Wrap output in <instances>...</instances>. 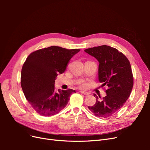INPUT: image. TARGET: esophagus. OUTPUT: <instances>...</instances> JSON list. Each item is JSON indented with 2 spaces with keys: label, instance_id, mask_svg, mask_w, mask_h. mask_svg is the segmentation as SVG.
I'll use <instances>...</instances> for the list:
<instances>
[{
  "label": "esophagus",
  "instance_id": "obj_1",
  "mask_svg": "<svg viewBox=\"0 0 150 150\" xmlns=\"http://www.w3.org/2000/svg\"><path fill=\"white\" fill-rule=\"evenodd\" d=\"M81 93H82V94H84V95H89L90 93H88V92H86V91H81Z\"/></svg>",
  "mask_w": 150,
  "mask_h": 150
}]
</instances>
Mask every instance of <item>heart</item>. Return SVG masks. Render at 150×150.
I'll list each match as a JSON object with an SVG mask.
<instances>
[{"label":"heart","mask_w":150,"mask_h":150,"mask_svg":"<svg viewBox=\"0 0 150 150\" xmlns=\"http://www.w3.org/2000/svg\"><path fill=\"white\" fill-rule=\"evenodd\" d=\"M80 86H81V87H82V88H86L87 84L84 83H80Z\"/></svg>","instance_id":"obj_1"}]
</instances>
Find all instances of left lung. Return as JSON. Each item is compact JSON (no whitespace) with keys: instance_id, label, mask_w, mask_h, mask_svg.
Returning <instances> with one entry per match:
<instances>
[{"instance_id":"8db88e82","label":"left lung","mask_w":150,"mask_h":150,"mask_svg":"<svg viewBox=\"0 0 150 150\" xmlns=\"http://www.w3.org/2000/svg\"><path fill=\"white\" fill-rule=\"evenodd\" d=\"M86 52L99 61L98 78L106 86V96L96 101L89 110L98 117L107 118L121 110L129 98L133 86V76L129 60L118 50L103 45L86 49ZM101 98V97H99Z\"/></svg>"}]
</instances>
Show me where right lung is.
Masks as SVG:
<instances>
[{
	"mask_svg": "<svg viewBox=\"0 0 150 150\" xmlns=\"http://www.w3.org/2000/svg\"><path fill=\"white\" fill-rule=\"evenodd\" d=\"M80 49L59 46L40 49L30 54L21 71V84L25 98L39 115L51 116L64 109L73 89L55 90L57 74L66 69L72 57Z\"/></svg>",
	"mask_w": 150,
	"mask_h": 150,
	"instance_id": "right-lung-1",
	"label": "right lung"
}]
</instances>
